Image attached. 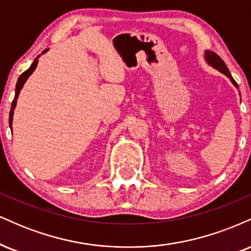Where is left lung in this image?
<instances>
[{
  "label": "left lung",
  "mask_w": 251,
  "mask_h": 251,
  "mask_svg": "<svg viewBox=\"0 0 251 251\" xmlns=\"http://www.w3.org/2000/svg\"><path fill=\"white\" fill-rule=\"evenodd\" d=\"M205 60H206V62H208L210 66H212V67L215 68V70L220 71L221 73L226 74V75L227 77H229L230 80H231V82L234 83L236 87L238 88L237 83H236L235 80L232 79L231 74H230L229 70H227L226 65V63H224L223 60H222L221 57L217 55V54L214 53V51H211V50H205Z\"/></svg>",
  "instance_id": "left-lung-1"
}]
</instances>
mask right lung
<instances>
[{
    "label": "right lung",
    "mask_w": 251,
    "mask_h": 251,
    "mask_svg": "<svg viewBox=\"0 0 251 251\" xmlns=\"http://www.w3.org/2000/svg\"><path fill=\"white\" fill-rule=\"evenodd\" d=\"M48 50H43L42 51V54H45L46 51H47ZM40 57V55L36 57L35 60H34V62L31 63V66L29 68H28L27 71L25 72H24V73L21 74V75H20V77H19V80H17V83H16V88H15V97H14V100H13V102H11V108H10V113H9V126H10V128H11V125H13V116H14V108H15V106H16V100H17V98H19V94H20V92H21V89H22V87H24V85H25V82L27 81V79L28 77L30 76V74L33 73L34 71H35V68H36V66H37V62H39V59Z\"/></svg>",
    "instance_id": "right-lung-1"
}]
</instances>
